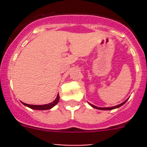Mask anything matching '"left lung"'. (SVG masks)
Returning a JSON list of instances; mask_svg holds the SVG:
<instances>
[{
	"label": "left lung",
	"mask_w": 147,
	"mask_h": 147,
	"mask_svg": "<svg viewBox=\"0 0 147 147\" xmlns=\"http://www.w3.org/2000/svg\"><path fill=\"white\" fill-rule=\"evenodd\" d=\"M127 99L126 100L125 102H123V103H121V104H120V105H117V106H115V107H96V106H94V105H91V104H90V105H91L92 107H94V108H96V109H98V110H113V109H115V108H118V107H121V106H122V105H124V103H125L126 102H127Z\"/></svg>",
	"instance_id": "left-lung-1"
}]
</instances>
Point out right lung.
<instances>
[{
  "instance_id": "1",
  "label": "right lung",
  "mask_w": 147,
  "mask_h": 147,
  "mask_svg": "<svg viewBox=\"0 0 147 147\" xmlns=\"http://www.w3.org/2000/svg\"><path fill=\"white\" fill-rule=\"evenodd\" d=\"M59 100V94L57 95V98L54 100V102L52 103L48 104V105H28V104H25L22 102L23 105H25V106H27L28 107H30V108L34 109V110H49V109L52 108L54 106H55L58 103Z\"/></svg>"
}]
</instances>
